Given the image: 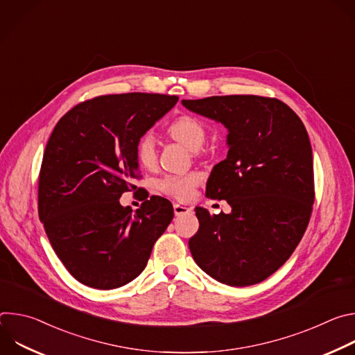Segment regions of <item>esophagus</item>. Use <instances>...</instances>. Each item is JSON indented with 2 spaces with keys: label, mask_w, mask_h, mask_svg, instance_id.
Wrapping results in <instances>:
<instances>
[{
  "label": "esophagus",
  "mask_w": 355,
  "mask_h": 355,
  "mask_svg": "<svg viewBox=\"0 0 355 355\" xmlns=\"http://www.w3.org/2000/svg\"><path fill=\"white\" fill-rule=\"evenodd\" d=\"M191 212V208L187 207V205H182V204H174V214L177 216L180 215H185V214H189Z\"/></svg>",
  "instance_id": "obj_1"
}]
</instances>
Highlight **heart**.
Segmentation results:
<instances>
[{
	"label": "heart",
	"mask_w": 355,
	"mask_h": 355,
	"mask_svg": "<svg viewBox=\"0 0 355 355\" xmlns=\"http://www.w3.org/2000/svg\"><path fill=\"white\" fill-rule=\"evenodd\" d=\"M168 133L173 139L184 144L187 148L196 151L205 143L207 130L198 119L184 115L177 118L168 128ZM135 155L137 162L143 167L153 166L156 162V140L153 133L141 135L135 147ZM200 181V175L191 173L187 175H170L160 181L159 187L163 192L173 195L180 199H187L192 193V188L196 187Z\"/></svg>",
	"instance_id": "heart-1"
}]
</instances>
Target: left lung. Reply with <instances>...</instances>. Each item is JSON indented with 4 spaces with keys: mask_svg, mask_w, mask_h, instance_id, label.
<instances>
[{
    "mask_svg": "<svg viewBox=\"0 0 355 355\" xmlns=\"http://www.w3.org/2000/svg\"><path fill=\"white\" fill-rule=\"evenodd\" d=\"M191 112L227 129V156L207 182V196L230 214L196 207L199 229L189 241L202 271L230 286L254 285L291 257L315 200L308 132L279 99L257 95L182 99Z\"/></svg>",
    "mask_w": 355,
    "mask_h": 355,
    "instance_id": "1",
    "label": "left lung"
}]
</instances>
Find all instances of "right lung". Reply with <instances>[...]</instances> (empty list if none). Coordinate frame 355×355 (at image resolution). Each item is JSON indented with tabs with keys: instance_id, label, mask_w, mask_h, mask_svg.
<instances>
[{
	"instance_id": "obj_1",
	"label": "right lung",
	"mask_w": 355,
	"mask_h": 355,
	"mask_svg": "<svg viewBox=\"0 0 355 355\" xmlns=\"http://www.w3.org/2000/svg\"><path fill=\"white\" fill-rule=\"evenodd\" d=\"M175 95L130 92L78 104L55 126L39 175V219L55 252L81 284L115 289L146 268L174 218L171 202L122 207L136 189L137 139L174 108Z\"/></svg>"
}]
</instances>
